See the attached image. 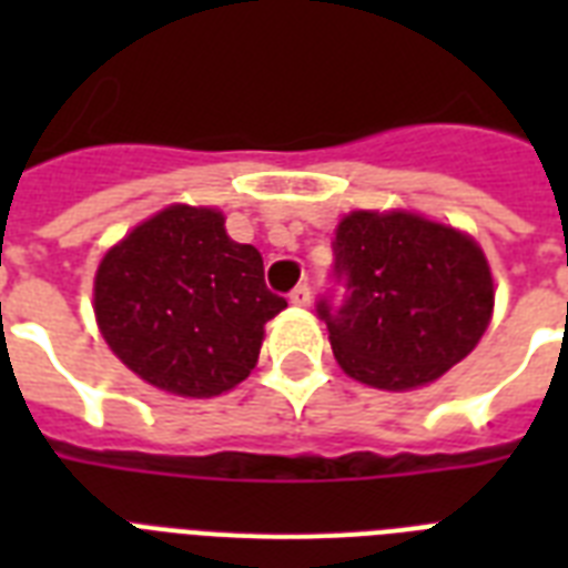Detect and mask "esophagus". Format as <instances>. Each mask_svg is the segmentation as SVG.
<instances>
[{"label":"esophagus","instance_id":"1","mask_svg":"<svg viewBox=\"0 0 568 568\" xmlns=\"http://www.w3.org/2000/svg\"><path fill=\"white\" fill-rule=\"evenodd\" d=\"M288 301L294 303V306H310L312 303V292H310V285L303 283V285H297V288H294L292 294H288Z\"/></svg>","mask_w":568,"mask_h":568}]
</instances>
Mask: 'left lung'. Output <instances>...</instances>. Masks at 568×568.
<instances>
[{
  "instance_id": "1",
  "label": "left lung",
  "mask_w": 568,
  "mask_h": 568,
  "mask_svg": "<svg viewBox=\"0 0 568 568\" xmlns=\"http://www.w3.org/2000/svg\"><path fill=\"white\" fill-rule=\"evenodd\" d=\"M338 306L321 297L347 377L409 392L466 359L489 327L493 274L466 232L413 212H351L333 241Z\"/></svg>"
}]
</instances>
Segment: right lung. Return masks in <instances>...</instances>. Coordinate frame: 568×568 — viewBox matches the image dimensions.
<instances>
[{
  "label": "right lung",
  "instance_id": "right-lung-1",
  "mask_svg": "<svg viewBox=\"0 0 568 568\" xmlns=\"http://www.w3.org/2000/svg\"><path fill=\"white\" fill-rule=\"evenodd\" d=\"M285 310L253 244L217 209L168 205L102 256L93 312L120 363L182 397L230 392L256 368L265 324Z\"/></svg>",
  "mask_w": 568,
  "mask_h": 568
}]
</instances>
